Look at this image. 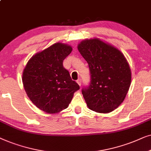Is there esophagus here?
I'll return each instance as SVG.
<instances>
[{
	"label": "esophagus",
	"mask_w": 151,
	"mask_h": 151,
	"mask_svg": "<svg viewBox=\"0 0 151 151\" xmlns=\"http://www.w3.org/2000/svg\"><path fill=\"white\" fill-rule=\"evenodd\" d=\"M77 83L79 84V86H81V79H78L77 81Z\"/></svg>",
	"instance_id": "esophagus-1"
}]
</instances>
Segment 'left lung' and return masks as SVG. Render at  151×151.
<instances>
[{"label": "left lung", "instance_id": "left-lung-1", "mask_svg": "<svg viewBox=\"0 0 151 151\" xmlns=\"http://www.w3.org/2000/svg\"><path fill=\"white\" fill-rule=\"evenodd\" d=\"M78 50L89 66L91 81L82 90L90 110L108 113L125 99L131 83V70L123 53L110 44L94 38L85 39Z\"/></svg>", "mask_w": 151, "mask_h": 151}]
</instances>
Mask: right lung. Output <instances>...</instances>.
<instances>
[{"label": "right lung", "mask_w": 151, "mask_h": 151, "mask_svg": "<svg viewBox=\"0 0 151 151\" xmlns=\"http://www.w3.org/2000/svg\"><path fill=\"white\" fill-rule=\"evenodd\" d=\"M72 50L69 45L56 43L32 56L23 70L22 81L26 94L46 113H58L67 108L79 89L63 65Z\"/></svg>", "instance_id": "right-lung-1"}]
</instances>
